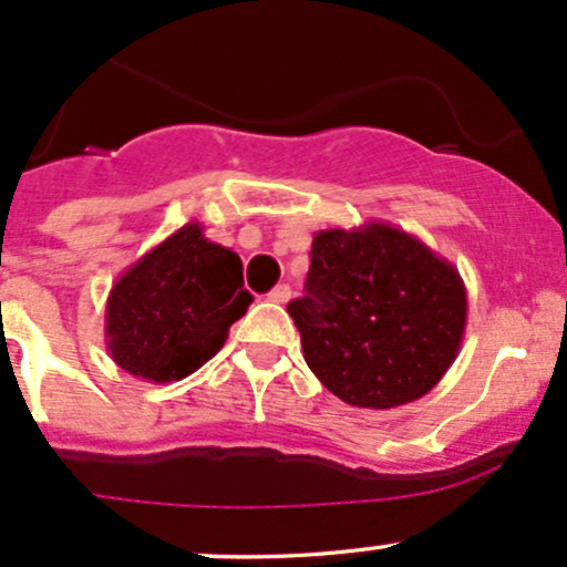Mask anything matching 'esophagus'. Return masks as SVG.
<instances>
[{"label": "esophagus", "instance_id": "1", "mask_svg": "<svg viewBox=\"0 0 567 567\" xmlns=\"http://www.w3.org/2000/svg\"><path fill=\"white\" fill-rule=\"evenodd\" d=\"M267 300L278 302V306H284V302L291 300V286L289 284H278L276 289H272L270 295H267Z\"/></svg>", "mask_w": 567, "mask_h": 567}]
</instances>
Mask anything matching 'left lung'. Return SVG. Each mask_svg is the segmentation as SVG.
I'll use <instances>...</instances> for the list:
<instances>
[{
	"label": "left lung",
	"mask_w": 567,
	"mask_h": 567,
	"mask_svg": "<svg viewBox=\"0 0 567 567\" xmlns=\"http://www.w3.org/2000/svg\"><path fill=\"white\" fill-rule=\"evenodd\" d=\"M306 289L286 311L308 369L347 404H412L458 358L466 330L458 270L388 220L317 231Z\"/></svg>",
	"instance_id": "8db88e82"
}]
</instances>
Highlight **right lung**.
<instances>
[{"instance_id": "right-lung-1", "label": "right lung", "mask_w": 567, "mask_h": 567, "mask_svg": "<svg viewBox=\"0 0 567 567\" xmlns=\"http://www.w3.org/2000/svg\"><path fill=\"white\" fill-rule=\"evenodd\" d=\"M254 297L243 261L190 220L138 256L109 291L106 349L131 377L179 382L218 354Z\"/></svg>"}]
</instances>
